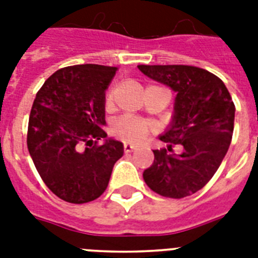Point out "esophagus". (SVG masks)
<instances>
[{
  "instance_id": "esophagus-1",
  "label": "esophagus",
  "mask_w": 258,
  "mask_h": 258,
  "mask_svg": "<svg viewBox=\"0 0 258 258\" xmlns=\"http://www.w3.org/2000/svg\"><path fill=\"white\" fill-rule=\"evenodd\" d=\"M135 149H137V146L131 145L128 142H125L124 143V153H131V151H134Z\"/></svg>"
}]
</instances>
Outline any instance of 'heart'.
I'll list each match as a JSON object with an SVG mask.
<instances>
[{"mask_svg": "<svg viewBox=\"0 0 258 258\" xmlns=\"http://www.w3.org/2000/svg\"><path fill=\"white\" fill-rule=\"evenodd\" d=\"M113 95H115V91L109 89L105 95V104L109 105L112 103ZM150 131H151V124L149 121L131 116H121L111 124V133L115 137L127 142L143 141L149 135Z\"/></svg>", "mask_w": 258, "mask_h": 258, "instance_id": "b5f03b06", "label": "heart"}]
</instances>
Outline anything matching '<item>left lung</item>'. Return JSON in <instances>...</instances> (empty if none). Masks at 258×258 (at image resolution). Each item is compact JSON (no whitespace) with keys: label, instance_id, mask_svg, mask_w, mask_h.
I'll return each instance as SVG.
<instances>
[{"label":"left lung","instance_id":"1","mask_svg":"<svg viewBox=\"0 0 258 258\" xmlns=\"http://www.w3.org/2000/svg\"><path fill=\"white\" fill-rule=\"evenodd\" d=\"M142 74L176 93L171 123L159 135L167 149L154 150V162L143 172L153 191L183 198L204 187L228 153L236 107L224 82L191 66H138ZM179 145V154H169Z\"/></svg>","mask_w":258,"mask_h":258}]
</instances>
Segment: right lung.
<instances>
[{"instance_id": "obj_1", "label": "right lung", "mask_w": 258, "mask_h": 258, "mask_svg": "<svg viewBox=\"0 0 258 258\" xmlns=\"http://www.w3.org/2000/svg\"><path fill=\"white\" fill-rule=\"evenodd\" d=\"M116 67L82 64L56 71L36 95L28 150L54 196L71 204L96 200L108 186L123 143L107 139L105 89ZM100 139L103 145H97Z\"/></svg>"}]
</instances>
